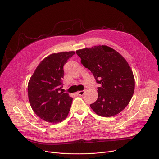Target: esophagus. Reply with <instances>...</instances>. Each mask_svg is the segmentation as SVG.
I'll list each match as a JSON object with an SVG mask.
<instances>
[{"instance_id":"esophagus-1","label":"esophagus","mask_w":159,"mask_h":159,"mask_svg":"<svg viewBox=\"0 0 159 159\" xmlns=\"http://www.w3.org/2000/svg\"><path fill=\"white\" fill-rule=\"evenodd\" d=\"M84 93H85V91H78L77 92V94L78 95H79V96H82V95L84 94Z\"/></svg>"}]
</instances>
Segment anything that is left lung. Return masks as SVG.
I'll use <instances>...</instances> for the list:
<instances>
[{
    "mask_svg": "<svg viewBox=\"0 0 159 159\" xmlns=\"http://www.w3.org/2000/svg\"><path fill=\"white\" fill-rule=\"evenodd\" d=\"M81 63L91 71L100 87L97 101L90 105L97 114L111 117L121 112L129 103L134 92L133 72L125 58L106 45L76 51Z\"/></svg>",
    "mask_w": 159,
    "mask_h": 159,
    "instance_id": "obj_1",
    "label": "left lung"
}]
</instances>
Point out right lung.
<instances>
[{
  "instance_id": "obj_1",
  "label": "right lung",
  "mask_w": 159,
  "mask_h": 159,
  "mask_svg": "<svg viewBox=\"0 0 159 159\" xmlns=\"http://www.w3.org/2000/svg\"><path fill=\"white\" fill-rule=\"evenodd\" d=\"M74 51L52 54L42 61L28 83V97L30 106L41 119L57 123L66 119L73 98L63 93V66Z\"/></svg>"
}]
</instances>
